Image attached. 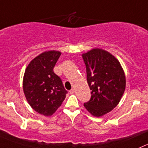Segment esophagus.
Segmentation results:
<instances>
[{"label":"esophagus","mask_w":148,"mask_h":148,"mask_svg":"<svg viewBox=\"0 0 148 148\" xmlns=\"http://www.w3.org/2000/svg\"><path fill=\"white\" fill-rule=\"evenodd\" d=\"M74 91H74V89H73H73L70 90V94H73V93H74Z\"/></svg>","instance_id":"34e87169"}]
</instances>
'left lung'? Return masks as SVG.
Returning a JSON list of instances; mask_svg holds the SVG:
<instances>
[{
	"label": "left lung",
	"instance_id": "left-lung-1",
	"mask_svg": "<svg viewBox=\"0 0 148 148\" xmlns=\"http://www.w3.org/2000/svg\"><path fill=\"white\" fill-rule=\"evenodd\" d=\"M91 99L84 103L91 115L99 117L110 112L120 102L126 78L120 62L102 49H94L82 55Z\"/></svg>",
	"mask_w": 148,
	"mask_h": 148
}]
</instances>
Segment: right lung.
Masks as SVG:
<instances>
[{
	"instance_id": "obj_1",
	"label": "right lung",
	"mask_w": 148,
	"mask_h": 148,
	"mask_svg": "<svg viewBox=\"0 0 148 148\" xmlns=\"http://www.w3.org/2000/svg\"><path fill=\"white\" fill-rule=\"evenodd\" d=\"M60 55L56 51L43 52L30 62L24 75L23 90L28 103L45 116L55 112L67 93L53 70Z\"/></svg>"
}]
</instances>
